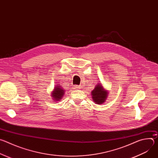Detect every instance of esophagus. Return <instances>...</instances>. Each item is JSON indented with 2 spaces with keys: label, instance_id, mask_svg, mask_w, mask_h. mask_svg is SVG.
I'll use <instances>...</instances> for the list:
<instances>
[{
  "label": "esophagus",
  "instance_id": "34e87169",
  "mask_svg": "<svg viewBox=\"0 0 158 158\" xmlns=\"http://www.w3.org/2000/svg\"><path fill=\"white\" fill-rule=\"evenodd\" d=\"M74 89H79L80 88V85H74Z\"/></svg>",
  "mask_w": 158,
  "mask_h": 158
}]
</instances>
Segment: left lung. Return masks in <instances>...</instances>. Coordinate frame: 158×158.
I'll return each instance as SVG.
<instances>
[{"label":"left lung","mask_w":158,"mask_h":158,"mask_svg":"<svg viewBox=\"0 0 158 158\" xmlns=\"http://www.w3.org/2000/svg\"><path fill=\"white\" fill-rule=\"evenodd\" d=\"M107 94L108 91L107 90H105L103 86L99 84H96L95 88L91 92L93 100L96 104H103L107 99Z\"/></svg>","instance_id":"8db88e82"}]
</instances>
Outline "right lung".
Listing matches in <instances>:
<instances>
[{
    "label": "right lung",
    "mask_w": 158,
    "mask_h": 158,
    "mask_svg": "<svg viewBox=\"0 0 158 158\" xmlns=\"http://www.w3.org/2000/svg\"><path fill=\"white\" fill-rule=\"evenodd\" d=\"M57 87H54V91L52 92V97L53 98V99L56 101H59L61 99H62V97H64V95L65 94V91L61 87V85L56 86Z\"/></svg>",
    "instance_id": "obj_1"
}]
</instances>
